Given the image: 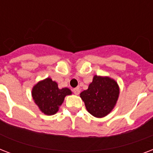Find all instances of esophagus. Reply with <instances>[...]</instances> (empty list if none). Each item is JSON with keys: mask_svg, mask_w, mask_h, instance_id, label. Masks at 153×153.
<instances>
[{"mask_svg": "<svg viewBox=\"0 0 153 153\" xmlns=\"http://www.w3.org/2000/svg\"><path fill=\"white\" fill-rule=\"evenodd\" d=\"M73 92H74V94L78 95V94L80 93V90H79V88H74V89H73Z\"/></svg>", "mask_w": 153, "mask_h": 153, "instance_id": "34e87169", "label": "esophagus"}]
</instances>
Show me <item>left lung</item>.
<instances>
[{
  "label": "left lung",
  "mask_w": 153,
  "mask_h": 153,
  "mask_svg": "<svg viewBox=\"0 0 153 153\" xmlns=\"http://www.w3.org/2000/svg\"><path fill=\"white\" fill-rule=\"evenodd\" d=\"M120 88L109 76L94 75L87 90L80 94L86 110L94 117L102 118L114 109L118 100Z\"/></svg>",
  "instance_id": "left-lung-1"
}]
</instances>
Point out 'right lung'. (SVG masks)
<instances>
[{
	"label": "right lung",
	"mask_w": 153,
	"mask_h": 153,
	"mask_svg": "<svg viewBox=\"0 0 153 153\" xmlns=\"http://www.w3.org/2000/svg\"><path fill=\"white\" fill-rule=\"evenodd\" d=\"M72 94L69 88L59 89L51 78L39 81L32 90V96L39 110L46 115H54L59 111L66 96Z\"/></svg>",
	"instance_id": "obj_1"
}]
</instances>
